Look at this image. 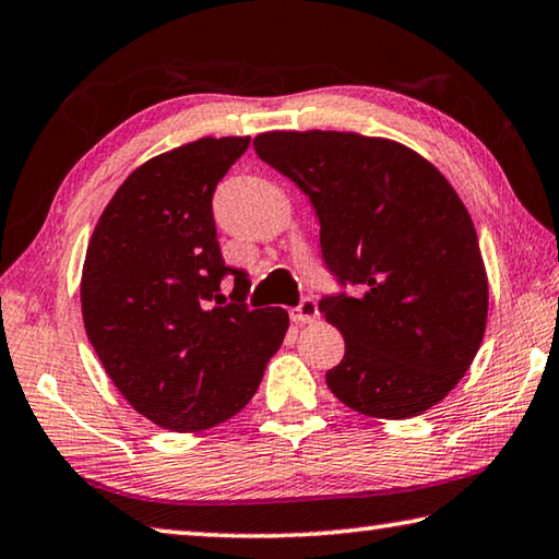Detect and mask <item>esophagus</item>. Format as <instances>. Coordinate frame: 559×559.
Wrapping results in <instances>:
<instances>
[{
  "mask_svg": "<svg viewBox=\"0 0 559 559\" xmlns=\"http://www.w3.org/2000/svg\"><path fill=\"white\" fill-rule=\"evenodd\" d=\"M318 302L313 298H306L300 302L298 308L290 310V320L296 325H306V323H313V320H318Z\"/></svg>",
  "mask_w": 559,
  "mask_h": 559,
  "instance_id": "34e87169",
  "label": "esophagus"
}]
</instances>
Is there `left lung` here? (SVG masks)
<instances>
[{
    "label": "left lung",
    "mask_w": 559,
    "mask_h": 559,
    "mask_svg": "<svg viewBox=\"0 0 559 559\" xmlns=\"http://www.w3.org/2000/svg\"><path fill=\"white\" fill-rule=\"evenodd\" d=\"M253 150L308 197L325 266L359 290L320 300L345 337L330 392L374 419L431 409L466 374L488 318L484 257L456 189L412 147L359 132L273 130Z\"/></svg>",
    "instance_id": "obj_1"
}]
</instances>
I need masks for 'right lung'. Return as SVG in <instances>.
I'll return each instance as SVG.
<instances>
[{
    "instance_id": "obj_1",
    "label": "right lung",
    "mask_w": 559,
    "mask_h": 559,
    "mask_svg": "<svg viewBox=\"0 0 559 559\" xmlns=\"http://www.w3.org/2000/svg\"><path fill=\"white\" fill-rule=\"evenodd\" d=\"M249 138H200L130 173L88 241L83 325L112 384L150 421L204 431L257 394L288 330L283 308L249 310V278L224 266L212 214ZM235 276L237 302L218 293Z\"/></svg>"
}]
</instances>
